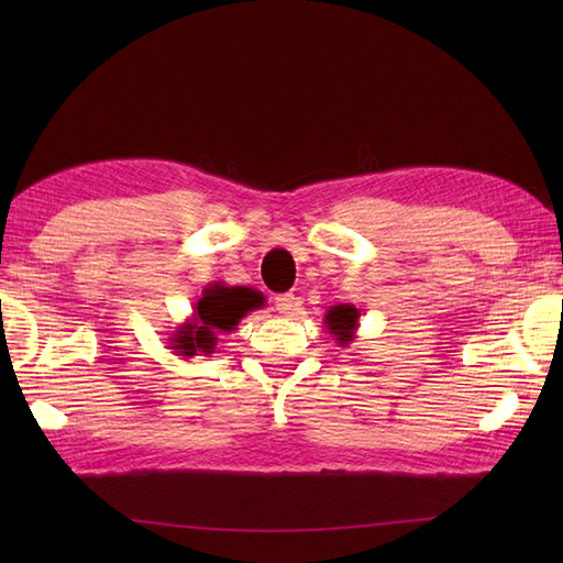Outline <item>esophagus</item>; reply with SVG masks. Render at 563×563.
<instances>
[{"label": "esophagus", "mask_w": 563, "mask_h": 563, "mask_svg": "<svg viewBox=\"0 0 563 563\" xmlns=\"http://www.w3.org/2000/svg\"><path fill=\"white\" fill-rule=\"evenodd\" d=\"M275 309H278V314L283 317H295L302 309V302L300 297H295L292 292H285L275 297Z\"/></svg>", "instance_id": "1"}]
</instances>
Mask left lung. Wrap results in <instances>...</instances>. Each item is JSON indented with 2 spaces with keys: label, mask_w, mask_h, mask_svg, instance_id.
Here are the masks:
<instances>
[{
  "label": "left lung",
  "mask_w": 563,
  "mask_h": 563,
  "mask_svg": "<svg viewBox=\"0 0 563 563\" xmlns=\"http://www.w3.org/2000/svg\"><path fill=\"white\" fill-rule=\"evenodd\" d=\"M357 319H361V312H357L353 305H336L324 314V324L329 333H333L336 343L345 349V345L355 339Z\"/></svg>",
  "instance_id": "8db88e82"
}]
</instances>
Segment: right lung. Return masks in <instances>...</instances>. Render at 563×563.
Returning a JSON list of instances; mask_svg holds the SVG:
<instances>
[{
  "mask_svg": "<svg viewBox=\"0 0 563 563\" xmlns=\"http://www.w3.org/2000/svg\"><path fill=\"white\" fill-rule=\"evenodd\" d=\"M263 307V295L242 285L210 283L194 302V314L169 333V349L174 355L194 357L210 355L218 345L220 333H230L249 312Z\"/></svg>",
  "mask_w": 563,
  "mask_h": 563,
  "instance_id": "add662e5",
  "label": "right lung"
}]
</instances>
